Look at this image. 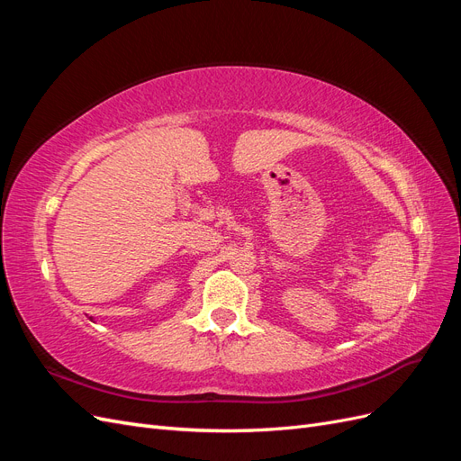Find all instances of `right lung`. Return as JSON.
Masks as SVG:
<instances>
[{
    "label": "right lung",
    "instance_id": "add662e5",
    "mask_svg": "<svg viewBox=\"0 0 461 461\" xmlns=\"http://www.w3.org/2000/svg\"><path fill=\"white\" fill-rule=\"evenodd\" d=\"M90 319H92V317H90Z\"/></svg>",
    "mask_w": 461,
    "mask_h": 461
}]
</instances>
